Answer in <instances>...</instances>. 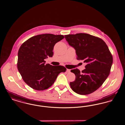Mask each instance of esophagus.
Returning a JSON list of instances; mask_svg holds the SVG:
<instances>
[{
  "label": "esophagus",
  "mask_w": 125,
  "mask_h": 125,
  "mask_svg": "<svg viewBox=\"0 0 125 125\" xmlns=\"http://www.w3.org/2000/svg\"><path fill=\"white\" fill-rule=\"evenodd\" d=\"M66 72H67V73H70V70L69 69H67Z\"/></svg>",
  "instance_id": "34e87169"
}]
</instances>
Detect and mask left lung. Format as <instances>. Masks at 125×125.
<instances>
[{
	"instance_id": "left-lung-1",
	"label": "left lung",
	"mask_w": 125,
	"mask_h": 125,
	"mask_svg": "<svg viewBox=\"0 0 125 125\" xmlns=\"http://www.w3.org/2000/svg\"><path fill=\"white\" fill-rule=\"evenodd\" d=\"M65 36L69 44L76 50L77 60L87 64L82 72L77 68L71 70L75 74V80L70 83V87L78 94H90L99 88L109 76L113 56L100 38L86 33Z\"/></svg>"
}]
</instances>
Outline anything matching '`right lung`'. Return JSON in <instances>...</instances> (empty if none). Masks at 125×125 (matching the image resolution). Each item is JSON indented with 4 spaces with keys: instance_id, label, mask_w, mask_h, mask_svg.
I'll list each match as a JSON object with an SVG mask.
<instances>
[{
    "instance_id": "right-lung-1",
    "label": "right lung",
    "mask_w": 125,
    "mask_h": 125,
    "mask_svg": "<svg viewBox=\"0 0 125 125\" xmlns=\"http://www.w3.org/2000/svg\"><path fill=\"white\" fill-rule=\"evenodd\" d=\"M64 38L61 35L43 34L24 42L18 53L17 68L24 82L33 89L43 90L51 87L57 76L66 69L62 65L45 64L53 55L55 44Z\"/></svg>"
}]
</instances>
